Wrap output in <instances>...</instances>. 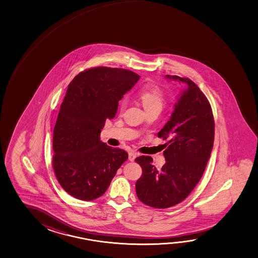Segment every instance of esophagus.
Listing matches in <instances>:
<instances>
[{
  "mask_svg": "<svg viewBox=\"0 0 258 258\" xmlns=\"http://www.w3.org/2000/svg\"><path fill=\"white\" fill-rule=\"evenodd\" d=\"M136 155H137V153L135 152V151H131L130 153H129V160L130 161H135V159L136 158Z\"/></svg>",
  "mask_w": 258,
  "mask_h": 258,
  "instance_id": "34e87169",
  "label": "esophagus"
}]
</instances>
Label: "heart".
<instances>
[{
  "instance_id": "b5f03b06",
  "label": "heart",
  "mask_w": 258,
  "mask_h": 258,
  "mask_svg": "<svg viewBox=\"0 0 258 258\" xmlns=\"http://www.w3.org/2000/svg\"><path fill=\"white\" fill-rule=\"evenodd\" d=\"M139 98L147 112L155 109L161 110L164 106L165 100L164 92L157 85H147L144 86L139 92ZM127 102L128 100L126 96H124L120 101L119 107L121 111H123L125 109Z\"/></svg>"
}]
</instances>
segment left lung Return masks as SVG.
<instances>
[{
    "label": "left lung",
    "mask_w": 258,
    "mask_h": 258,
    "mask_svg": "<svg viewBox=\"0 0 258 258\" xmlns=\"http://www.w3.org/2000/svg\"><path fill=\"white\" fill-rule=\"evenodd\" d=\"M168 79L184 83L168 122L158 137L168 139L164 151L165 164L156 169L153 158L142 155L136 159L143 173L136 183L137 197L146 206L168 208L184 200L196 187L211 155L215 121L211 105L192 80L176 75Z\"/></svg>",
    "instance_id": "8db88e82"
}]
</instances>
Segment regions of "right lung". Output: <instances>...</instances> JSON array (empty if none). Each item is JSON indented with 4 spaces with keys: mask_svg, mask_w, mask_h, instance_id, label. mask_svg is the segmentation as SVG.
Listing matches in <instances>:
<instances>
[{
    "mask_svg": "<svg viewBox=\"0 0 258 258\" xmlns=\"http://www.w3.org/2000/svg\"><path fill=\"white\" fill-rule=\"evenodd\" d=\"M139 78L130 70L95 67L81 72L68 85L53 129L52 167L72 197L92 201L103 196L128 158L125 151L100 140V134Z\"/></svg>",
    "mask_w": 258,
    "mask_h": 258,
    "instance_id": "add662e5",
    "label": "right lung"
}]
</instances>
